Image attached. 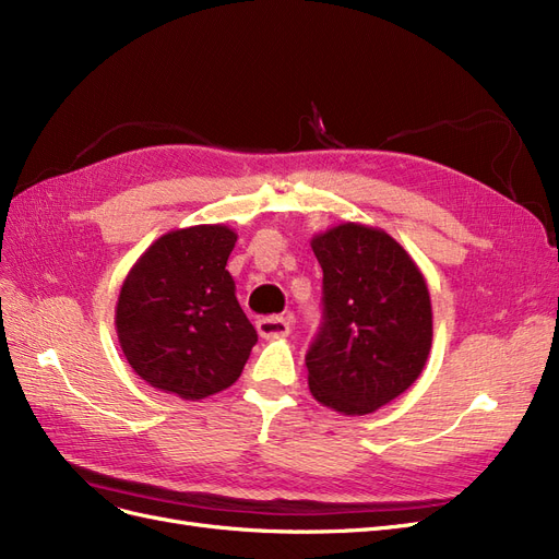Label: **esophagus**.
Wrapping results in <instances>:
<instances>
[{
	"label": "esophagus",
	"instance_id": "obj_1",
	"mask_svg": "<svg viewBox=\"0 0 559 559\" xmlns=\"http://www.w3.org/2000/svg\"><path fill=\"white\" fill-rule=\"evenodd\" d=\"M257 331L265 341H273V337H284L292 331V321L286 317H263L257 321Z\"/></svg>",
	"mask_w": 559,
	"mask_h": 559
}]
</instances>
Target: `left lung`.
<instances>
[{
	"label": "left lung",
	"instance_id": "8db88e82",
	"mask_svg": "<svg viewBox=\"0 0 559 559\" xmlns=\"http://www.w3.org/2000/svg\"><path fill=\"white\" fill-rule=\"evenodd\" d=\"M310 245L324 270V324L306 357L310 392L335 413H376L427 364L433 314L425 275L382 228L347 222Z\"/></svg>",
	"mask_w": 559,
	"mask_h": 559
}]
</instances>
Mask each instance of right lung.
<instances>
[{"mask_svg":"<svg viewBox=\"0 0 559 559\" xmlns=\"http://www.w3.org/2000/svg\"><path fill=\"white\" fill-rule=\"evenodd\" d=\"M235 242L224 224L177 228L130 267L116 302L118 343L158 392L200 401L240 378L259 335L226 270Z\"/></svg>","mask_w":559,"mask_h":559,"instance_id":"add662e5","label":"right lung"}]
</instances>
